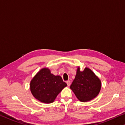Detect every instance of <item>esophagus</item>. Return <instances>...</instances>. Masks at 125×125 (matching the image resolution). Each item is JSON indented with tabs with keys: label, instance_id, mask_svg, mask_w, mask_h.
<instances>
[{
	"label": "esophagus",
	"instance_id": "1",
	"mask_svg": "<svg viewBox=\"0 0 125 125\" xmlns=\"http://www.w3.org/2000/svg\"><path fill=\"white\" fill-rule=\"evenodd\" d=\"M66 83H67V84H68V87H69V86H70V84H71V82L70 81V80H68V81L66 82Z\"/></svg>",
	"mask_w": 125,
	"mask_h": 125
}]
</instances>
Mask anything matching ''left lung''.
<instances>
[{
	"mask_svg": "<svg viewBox=\"0 0 125 125\" xmlns=\"http://www.w3.org/2000/svg\"><path fill=\"white\" fill-rule=\"evenodd\" d=\"M70 88L79 101L85 102L98 95L101 89V81L91 69L85 68L83 71H80L78 66L75 78Z\"/></svg>",
	"mask_w": 125,
	"mask_h": 125,
	"instance_id": "8db88e82",
	"label": "left lung"
}]
</instances>
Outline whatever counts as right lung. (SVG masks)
Segmentation results:
<instances>
[{
  "instance_id": "right-lung-1",
  "label": "right lung",
  "mask_w": 125,
  "mask_h": 125,
  "mask_svg": "<svg viewBox=\"0 0 125 125\" xmlns=\"http://www.w3.org/2000/svg\"><path fill=\"white\" fill-rule=\"evenodd\" d=\"M67 86L60 76L51 73L49 69L44 68L38 72L30 82V91L38 101L45 103L54 102L57 95Z\"/></svg>"
}]
</instances>
